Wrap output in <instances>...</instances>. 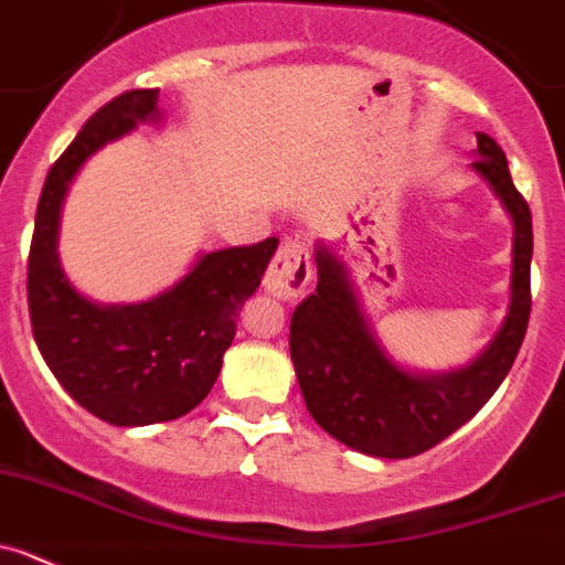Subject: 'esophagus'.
I'll list each match as a JSON object with an SVG mask.
<instances>
[{
	"label": "esophagus",
	"mask_w": 565,
	"mask_h": 565,
	"mask_svg": "<svg viewBox=\"0 0 565 565\" xmlns=\"http://www.w3.org/2000/svg\"><path fill=\"white\" fill-rule=\"evenodd\" d=\"M312 281V253L298 236H289L278 245L265 276V289L278 300H295L307 292Z\"/></svg>",
	"instance_id": "1"
}]
</instances>
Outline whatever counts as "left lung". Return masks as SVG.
<instances>
[{
  "instance_id": "8db88e82",
  "label": "left lung",
  "mask_w": 565,
  "mask_h": 565,
  "mask_svg": "<svg viewBox=\"0 0 565 565\" xmlns=\"http://www.w3.org/2000/svg\"><path fill=\"white\" fill-rule=\"evenodd\" d=\"M479 175L513 217V300L502 331L466 371L413 376L395 367L373 340L345 270L318 250V289L289 320V354L309 415L362 455L404 460L429 451L479 413L513 367L530 323L532 214L515 189L502 147L477 134Z\"/></svg>"
}]
</instances>
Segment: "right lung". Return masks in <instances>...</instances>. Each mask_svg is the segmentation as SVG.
Masks as SVG:
<instances>
[{"instance_id": "right-lung-1", "label": "right lung", "mask_w": 565, "mask_h": 565, "mask_svg": "<svg viewBox=\"0 0 565 565\" xmlns=\"http://www.w3.org/2000/svg\"><path fill=\"white\" fill-rule=\"evenodd\" d=\"M158 88H134L83 125L41 189L28 258V307L39 351L72 398L114 426L175 420L203 402L236 334L239 309L265 276L278 239L205 253L170 292L139 307H97L57 265L61 203L81 163L158 114Z\"/></svg>"}]
</instances>
